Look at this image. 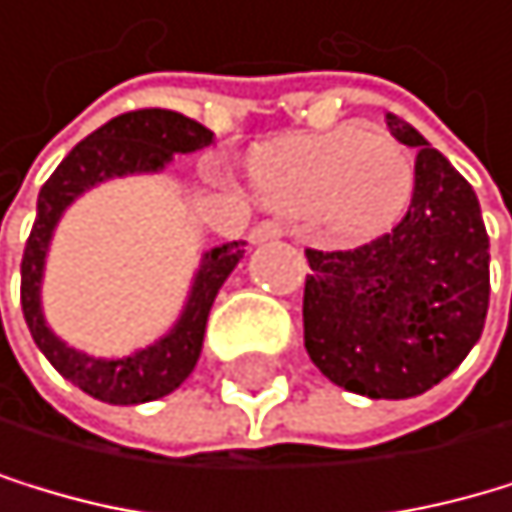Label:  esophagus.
<instances>
[{"label": "esophagus", "instance_id": "1", "mask_svg": "<svg viewBox=\"0 0 512 512\" xmlns=\"http://www.w3.org/2000/svg\"><path fill=\"white\" fill-rule=\"evenodd\" d=\"M286 229H283V223H277V220H261L258 226L251 229V242H270V239H280Z\"/></svg>", "mask_w": 512, "mask_h": 512}]
</instances>
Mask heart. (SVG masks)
<instances>
[{"instance_id":"heart-1","label":"heart","mask_w":512,"mask_h":512,"mask_svg":"<svg viewBox=\"0 0 512 512\" xmlns=\"http://www.w3.org/2000/svg\"><path fill=\"white\" fill-rule=\"evenodd\" d=\"M258 198L295 217H321L343 235L381 232L406 210L415 188L409 150L362 125L267 144L248 163Z\"/></svg>"}]
</instances>
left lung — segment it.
Masks as SVG:
<instances>
[{"instance_id": "left-lung-1", "label": "left lung", "mask_w": 512, "mask_h": 512, "mask_svg": "<svg viewBox=\"0 0 512 512\" xmlns=\"http://www.w3.org/2000/svg\"><path fill=\"white\" fill-rule=\"evenodd\" d=\"M415 147L406 217L346 251L308 248L305 349L324 377L371 400H409L441 384L478 343L488 314V232L472 185L400 116Z\"/></svg>"}]
</instances>
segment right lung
Masks as SVG:
<instances>
[{
    "mask_svg": "<svg viewBox=\"0 0 512 512\" xmlns=\"http://www.w3.org/2000/svg\"><path fill=\"white\" fill-rule=\"evenodd\" d=\"M213 144V131L172 109H135L109 119L94 135H87L59 169L46 179L37 198V220L30 229L21 258V311L34 343L49 359L65 381L81 387L94 400L112 406L150 403L176 390L194 371L204 346V327L210 305L217 299L220 286L242 261V242H226L204 251L201 267L194 273L188 302L179 314L176 327L157 343L138 349L125 359H94V355L65 346L59 336L46 327L40 308V283L46 251L53 242V232L62 220L65 207L81 198L87 188H94L116 176H135V172H160L172 153H191Z\"/></svg>",
    "mask_w": 512,
    "mask_h": 512,
    "instance_id": "right-lung-1",
    "label": "right lung"
}]
</instances>
